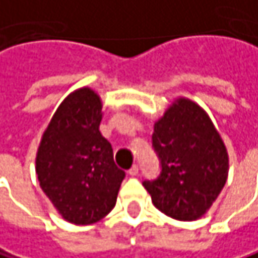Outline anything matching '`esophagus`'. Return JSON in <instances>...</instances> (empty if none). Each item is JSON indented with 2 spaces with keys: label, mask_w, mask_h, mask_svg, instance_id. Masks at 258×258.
I'll return each mask as SVG.
<instances>
[{
  "label": "esophagus",
  "mask_w": 258,
  "mask_h": 258,
  "mask_svg": "<svg viewBox=\"0 0 258 258\" xmlns=\"http://www.w3.org/2000/svg\"><path fill=\"white\" fill-rule=\"evenodd\" d=\"M139 171H140L139 165H137V164H134V165H133V167L128 170V174L130 176H137V174H139Z\"/></svg>",
  "instance_id": "1"
}]
</instances>
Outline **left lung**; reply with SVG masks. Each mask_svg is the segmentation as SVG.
<instances>
[{
  "label": "left lung",
  "instance_id": "8db88e82",
  "mask_svg": "<svg viewBox=\"0 0 258 258\" xmlns=\"http://www.w3.org/2000/svg\"><path fill=\"white\" fill-rule=\"evenodd\" d=\"M156 178L143 180L153 205L177 220H197L219 197L227 178V152L208 115L180 99L155 124Z\"/></svg>",
  "mask_w": 258,
  "mask_h": 258
}]
</instances>
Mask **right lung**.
<instances>
[{"label": "right lung", "instance_id": "add662e5", "mask_svg": "<svg viewBox=\"0 0 258 258\" xmlns=\"http://www.w3.org/2000/svg\"><path fill=\"white\" fill-rule=\"evenodd\" d=\"M102 103L90 88L64 99L45 130L36 174L44 194L71 223L91 224L115 207L125 171L100 134Z\"/></svg>", "mask_w": 258, "mask_h": 258}]
</instances>
